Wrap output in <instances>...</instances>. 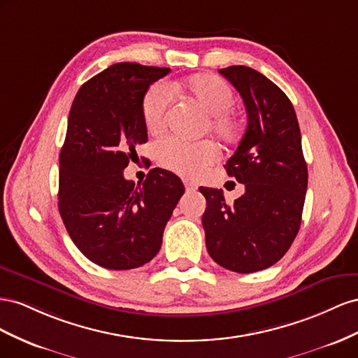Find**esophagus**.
I'll return each instance as SVG.
<instances>
[{
  "label": "esophagus",
  "instance_id": "obj_1",
  "mask_svg": "<svg viewBox=\"0 0 358 358\" xmlns=\"http://www.w3.org/2000/svg\"><path fill=\"white\" fill-rule=\"evenodd\" d=\"M182 182H185V187L187 189V190H196V185H195V182H193V181H190V180H185V181H182Z\"/></svg>",
  "mask_w": 358,
  "mask_h": 358
}]
</instances>
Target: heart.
I'll use <instances>...</instances> for the list:
<instances>
[{
  "label": "heart",
  "mask_w": 358,
  "mask_h": 358,
  "mask_svg": "<svg viewBox=\"0 0 358 358\" xmlns=\"http://www.w3.org/2000/svg\"><path fill=\"white\" fill-rule=\"evenodd\" d=\"M173 91L187 94L207 112L203 131H210L223 144H231L240 134V120L231 106L236 93L228 80L214 73H198L182 83L173 84ZM172 94L168 85L152 84L141 100V114L145 127L156 134L165 127ZM163 168L185 177H198L217 159V150L211 142H182L178 139L162 141L156 150Z\"/></svg>",
  "instance_id": "heart-1"
}]
</instances>
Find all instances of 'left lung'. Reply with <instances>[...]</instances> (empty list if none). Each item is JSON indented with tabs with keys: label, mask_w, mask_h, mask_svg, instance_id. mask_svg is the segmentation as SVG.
Returning <instances> with one entry per match:
<instances>
[{
	"label": "left lung",
	"mask_w": 358,
	"mask_h": 358,
	"mask_svg": "<svg viewBox=\"0 0 358 358\" xmlns=\"http://www.w3.org/2000/svg\"><path fill=\"white\" fill-rule=\"evenodd\" d=\"M219 73L236 87L248 112V129L224 165L246 192L229 206L220 189L199 187L207 199L202 227L214 261L231 271L255 273L278 262L297 237L308 166L287 94L246 66Z\"/></svg>",
	"instance_id": "left-lung-1"
}]
</instances>
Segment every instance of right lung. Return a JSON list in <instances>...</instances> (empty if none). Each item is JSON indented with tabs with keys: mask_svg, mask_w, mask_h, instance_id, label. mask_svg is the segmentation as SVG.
I'll use <instances>...</instances> for the list:
<instances>
[{
	"mask_svg": "<svg viewBox=\"0 0 358 358\" xmlns=\"http://www.w3.org/2000/svg\"><path fill=\"white\" fill-rule=\"evenodd\" d=\"M168 67L117 63L79 88L59 152L58 210L85 257L109 270L150 262L185 193L181 180L152 168L142 185L122 176L145 144L141 100Z\"/></svg>",
	"mask_w": 358,
	"mask_h": 358,
	"instance_id": "1",
	"label": "right lung"
}]
</instances>
